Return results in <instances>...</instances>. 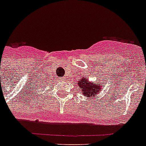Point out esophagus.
<instances>
[{"mask_svg": "<svg viewBox=\"0 0 146 146\" xmlns=\"http://www.w3.org/2000/svg\"><path fill=\"white\" fill-rule=\"evenodd\" d=\"M65 79H66V77H62L61 79H60V80H65Z\"/></svg>", "mask_w": 146, "mask_h": 146, "instance_id": "obj_1", "label": "esophagus"}]
</instances>
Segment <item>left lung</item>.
I'll list each match as a JSON object with an SVG mask.
<instances>
[{
	"label": "left lung",
	"mask_w": 146,
	"mask_h": 146,
	"mask_svg": "<svg viewBox=\"0 0 146 146\" xmlns=\"http://www.w3.org/2000/svg\"><path fill=\"white\" fill-rule=\"evenodd\" d=\"M102 83H104V82H102ZM77 84L79 86V89L82 92V95L86 96L87 98L91 97V98L96 97L102 88V85L96 83V82H91L89 80V78L86 79L85 76H83L82 80H80L77 82Z\"/></svg>",
	"instance_id": "1"
}]
</instances>
